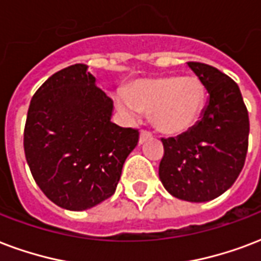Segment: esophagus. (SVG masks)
I'll return each mask as SVG.
<instances>
[{
  "label": "esophagus",
  "instance_id": "1",
  "mask_svg": "<svg viewBox=\"0 0 261 261\" xmlns=\"http://www.w3.org/2000/svg\"><path fill=\"white\" fill-rule=\"evenodd\" d=\"M152 137V133L148 130H141V135H139V142L142 144V142H145L146 139L150 138Z\"/></svg>",
  "mask_w": 261,
  "mask_h": 261
}]
</instances>
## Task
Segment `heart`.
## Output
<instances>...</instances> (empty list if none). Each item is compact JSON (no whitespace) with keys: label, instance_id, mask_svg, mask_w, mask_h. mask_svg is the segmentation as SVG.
Masks as SVG:
<instances>
[{"label":"heart","instance_id":"b5f03b06","mask_svg":"<svg viewBox=\"0 0 261 261\" xmlns=\"http://www.w3.org/2000/svg\"><path fill=\"white\" fill-rule=\"evenodd\" d=\"M204 89L193 76H163L138 81L116 95L117 108L128 115L152 113L156 128L166 134H182L192 128L201 111Z\"/></svg>","mask_w":261,"mask_h":261}]
</instances>
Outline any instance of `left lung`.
<instances>
[{"mask_svg":"<svg viewBox=\"0 0 261 261\" xmlns=\"http://www.w3.org/2000/svg\"><path fill=\"white\" fill-rule=\"evenodd\" d=\"M208 91L197 124L184 134L162 138L159 176L176 198L190 202L214 200L232 186L248 152L249 116L240 87L212 65L189 61Z\"/></svg>","mask_w":261,"mask_h":261,"instance_id":"1","label":"left lung"}]
</instances>
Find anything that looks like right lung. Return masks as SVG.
Returning a JSON list of instances; mask_svg holds the SVG:
<instances>
[{
	"mask_svg": "<svg viewBox=\"0 0 261 261\" xmlns=\"http://www.w3.org/2000/svg\"><path fill=\"white\" fill-rule=\"evenodd\" d=\"M113 101L86 64L53 73L30 102L25 160L43 194L64 210L85 211L116 190L137 128L111 122Z\"/></svg>",
	"mask_w": 261,
	"mask_h": 261,
	"instance_id": "right-lung-1",
	"label": "right lung"
}]
</instances>
